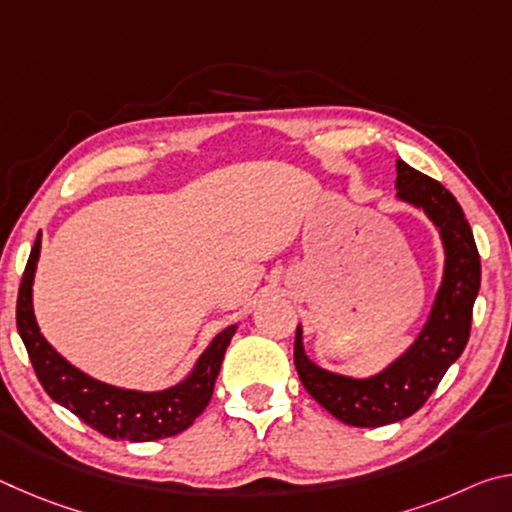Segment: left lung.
Masks as SVG:
<instances>
[{"instance_id":"1","label":"left lung","mask_w":512,"mask_h":512,"mask_svg":"<svg viewBox=\"0 0 512 512\" xmlns=\"http://www.w3.org/2000/svg\"><path fill=\"white\" fill-rule=\"evenodd\" d=\"M397 198L418 207L436 225L445 248L443 282L429 318L409 350L366 379L336 375L316 366L302 345L298 325L293 359L302 386L314 400L352 427H384L409 418L436 391L447 368L461 357L472 327V307L481 287V259L470 223L447 189L397 160Z\"/></svg>"}]
</instances>
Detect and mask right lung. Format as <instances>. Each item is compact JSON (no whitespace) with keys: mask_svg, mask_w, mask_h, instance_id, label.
<instances>
[{"mask_svg":"<svg viewBox=\"0 0 512 512\" xmlns=\"http://www.w3.org/2000/svg\"><path fill=\"white\" fill-rule=\"evenodd\" d=\"M40 244L38 235L27 268H24L20 293H17L15 318L31 366L51 400L65 406L88 427L112 440L151 443V440L176 436L192 427L212 400L214 381L219 377L225 350L237 332V325L225 327L223 332L216 334L198 357L192 372L176 386L142 393L103 384L72 366L65 357H60L40 334L36 314H33V277H36Z\"/></svg>","mask_w":512,"mask_h":512,"instance_id":"right-lung-1","label":"right lung"}]
</instances>
